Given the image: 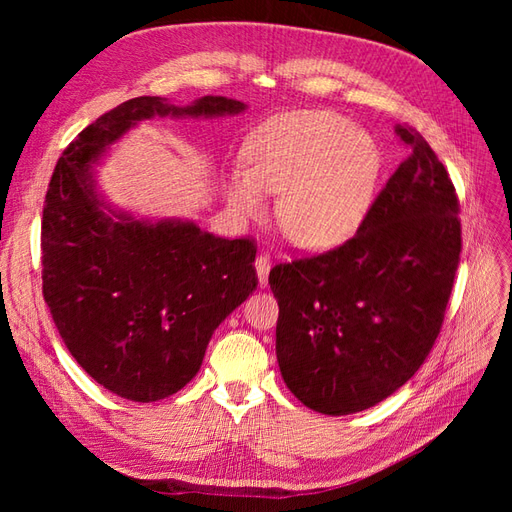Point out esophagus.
<instances>
[{
    "instance_id": "esophagus-1",
    "label": "esophagus",
    "mask_w": 512,
    "mask_h": 512,
    "mask_svg": "<svg viewBox=\"0 0 512 512\" xmlns=\"http://www.w3.org/2000/svg\"><path fill=\"white\" fill-rule=\"evenodd\" d=\"M269 269H271L269 256H267V254H260V256L256 258V273H258L260 286H267V282H269Z\"/></svg>"
}]
</instances>
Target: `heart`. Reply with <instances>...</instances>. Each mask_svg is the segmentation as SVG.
<instances>
[{
	"label": "heart",
	"mask_w": 512,
	"mask_h": 512,
	"mask_svg": "<svg viewBox=\"0 0 512 512\" xmlns=\"http://www.w3.org/2000/svg\"><path fill=\"white\" fill-rule=\"evenodd\" d=\"M245 173L226 181L228 203L245 218L282 194L277 215L286 235L324 250L359 228L380 175V149L369 132L329 111H294L260 126L243 147Z\"/></svg>",
	"instance_id": "1"
}]
</instances>
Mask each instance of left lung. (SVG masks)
Segmentation results:
<instances>
[{"label":"left lung","instance_id":"obj_1","mask_svg":"<svg viewBox=\"0 0 512 512\" xmlns=\"http://www.w3.org/2000/svg\"><path fill=\"white\" fill-rule=\"evenodd\" d=\"M395 134L410 156L356 230L333 250L280 262L275 352L303 406L342 416L393 395L436 344L461 252L455 185L425 138Z\"/></svg>","mask_w":512,"mask_h":512}]
</instances>
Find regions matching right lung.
<instances>
[{
  "instance_id": "obj_1",
  "label": "right lung",
  "mask_w": 512,
  "mask_h": 512,
  "mask_svg": "<svg viewBox=\"0 0 512 512\" xmlns=\"http://www.w3.org/2000/svg\"><path fill=\"white\" fill-rule=\"evenodd\" d=\"M243 111L224 96L190 106L132 98L76 136L53 170L42 211L44 301L76 363L123 399L158 401L198 374L213 331L256 290V245L108 209L91 164L143 119Z\"/></svg>"
}]
</instances>
